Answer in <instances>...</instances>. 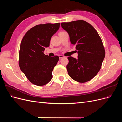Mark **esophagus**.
Masks as SVG:
<instances>
[{"instance_id":"obj_1","label":"esophagus","mask_w":122,"mask_h":122,"mask_svg":"<svg viewBox=\"0 0 122 122\" xmlns=\"http://www.w3.org/2000/svg\"><path fill=\"white\" fill-rule=\"evenodd\" d=\"M58 56H59V58H60V59L62 58H63V57H65L64 55H59Z\"/></svg>"}]
</instances>
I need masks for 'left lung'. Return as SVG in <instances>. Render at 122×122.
<instances>
[{
  "label": "left lung",
  "instance_id": "1",
  "mask_svg": "<svg viewBox=\"0 0 122 122\" xmlns=\"http://www.w3.org/2000/svg\"><path fill=\"white\" fill-rule=\"evenodd\" d=\"M61 25L78 50V58L68 57V74L78 82H87L97 74L105 57V51L100 36L90 23L83 20L63 22Z\"/></svg>",
  "mask_w": 122,
  "mask_h": 122
}]
</instances>
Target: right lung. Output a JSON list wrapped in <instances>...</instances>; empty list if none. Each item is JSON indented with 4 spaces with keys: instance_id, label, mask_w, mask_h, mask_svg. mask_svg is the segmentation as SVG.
<instances>
[{
    "instance_id": "1",
    "label": "right lung",
    "mask_w": 122,
    "mask_h": 122,
    "mask_svg": "<svg viewBox=\"0 0 122 122\" xmlns=\"http://www.w3.org/2000/svg\"><path fill=\"white\" fill-rule=\"evenodd\" d=\"M60 23L39 24L30 28L22 40L19 54L21 70L32 84L42 86L52 78V72L59 57L44 54L50 39L60 28Z\"/></svg>"
}]
</instances>
